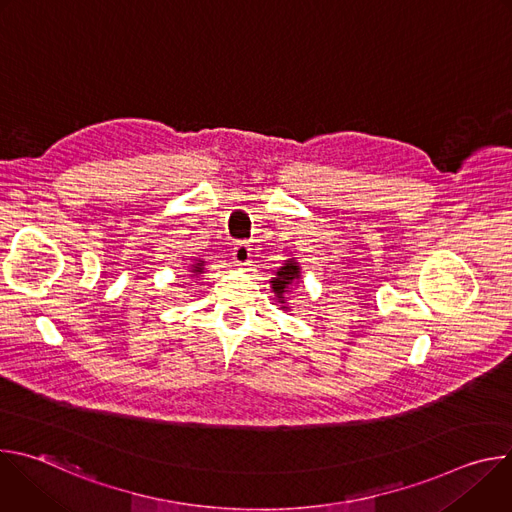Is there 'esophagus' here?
Here are the masks:
<instances>
[{
    "instance_id": "obj_1",
    "label": "esophagus",
    "mask_w": 512,
    "mask_h": 512,
    "mask_svg": "<svg viewBox=\"0 0 512 512\" xmlns=\"http://www.w3.org/2000/svg\"><path fill=\"white\" fill-rule=\"evenodd\" d=\"M233 259L237 265L241 267H247L251 263V245L247 243H237L235 251H233Z\"/></svg>"
}]
</instances>
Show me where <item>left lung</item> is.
<instances>
[{
    "label": "left lung",
    "instance_id": "left-lung-1",
    "mask_svg": "<svg viewBox=\"0 0 512 512\" xmlns=\"http://www.w3.org/2000/svg\"><path fill=\"white\" fill-rule=\"evenodd\" d=\"M302 279V265L298 263V257H291V259H285L283 265L275 271V277L269 279L271 283V289L275 298L279 300L281 304V310H289L287 306V294L291 289H294V285Z\"/></svg>",
    "mask_w": 512,
    "mask_h": 512
}]
</instances>
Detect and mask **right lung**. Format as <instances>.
<instances>
[{
  "label": "right lung",
  "mask_w": 512,
  "mask_h": 512,
  "mask_svg": "<svg viewBox=\"0 0 512 512\" xmlns=\"http://www.w3.org/2000/svg\"><path fill=\"white\" fill-rule=\"evenodd\" d=\"M204 265H206V261H202V259H194V263H190V267H188L190 277H198V275H202V273H204Z\"/></svg>",
  "instance_id": "add662e5"
}]
</instances>
